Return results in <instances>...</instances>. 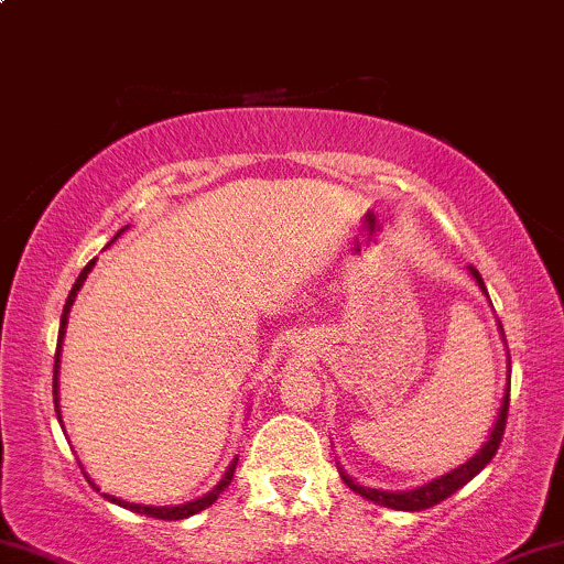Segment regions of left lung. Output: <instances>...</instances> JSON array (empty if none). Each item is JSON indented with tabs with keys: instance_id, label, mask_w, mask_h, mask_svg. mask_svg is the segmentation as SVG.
Instances as JSON below:
<instances>
[{
	"instance_id": "obj_1",
	"label": "left lung",
	"mask_w": 564,
	"mask_h": 564,
	"mask_svg": "<svg viewBox=\"0 0 564 564\" xmlns=\"http://www.w3.org/2000/svg\"><path fill=\"white\" fill-rule=\"evenodd\" d=\"M470 273L473 278L478 281V286L486 291V283L484 278H480V273L476 268L470 264ZM501 328V325H499ZM501 334H505V328H501ZM507 412H510V383H507V391H505V399H501V410H499V417L497 423H494L491 429V436H488V441L484 444V449H480L476 457L467 459L465 465H459L457 470L446 473V476H441L436 480H431V484L420 486V488H412V491H381V488H368V486H359L351 480L347 473L341 470V478L344 484H347L351 491H357L359 497L376 501V505L381 507H391V510H404V512H420V510H429V507H436L441 505L444 499H449L452 494H457L459 488L470 484L473 478L478 476L484 467L491 463L494 454H497L499 444H501V436H505V425H507Z\"/></svg>"
}]
</instances>
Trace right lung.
<instances>
[{"instance_id": "add662e5", "label": "right lung", "mask_w": 564, "mask_h": 564, "mask_svg": "<svg viewBox=\"0 0 564 564\" xmlns=\"http://www.w3.org/2000/svg\"><path fill=\"white\" fill-rule=\"evenodd\" d=\"M126 228H120L118 234H115V239H118L120 234H123ZM112 239V241H115ZM94 262L97 260H91L86 264L84 270H80V275L76 278V283H73V289H70V294H67V302H65V310H63V321H59V336H57V351H54V383H52V389H54V410H57V417H59V404H57V372H59V351H63V338H65V325H67V312H70V307H73V302H76V294H78V289L84 286V281H86V275L91 273V268H94ZM236 463H239V459H234V463H230V467L226 470V476H223V480L220 484H217L213 491L209 494H205V497L202 499H194V501H186V505H178V507H147V505H133V501H123V499H118V497H110V494H105L107 499L112 501V505H120V507H126V510H131V512H139V514H147V518H158V520H183V518H192V514H196V512H202V510H207L209 505H215V499L220 497L223 491H226V488L230 486V480H234V470H236Z\"/></svg>"}]
</instances>
